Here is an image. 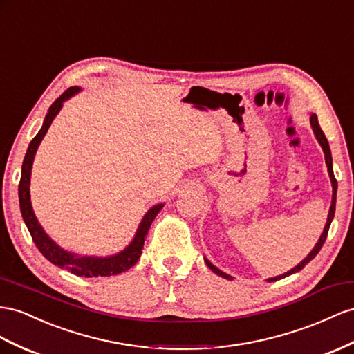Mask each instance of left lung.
I'll use <instances>...</instances> for the list:
<instances>
[{
    "label": "left lung",
    "instance_id": "1",
    "mask_svg": "<svg viewBox=\"0 0 354 354\" xmlns=\"http://www.w3.org/2000/svg\"><path fill=\"white\" fill-rule=\"evenodd\" d=\"M310 124H311V129H313V131H314V136H315L317 142L320 143V147H322V149H323V152H324L326 166H328L329 178H330V183H332V203H330V207H329L328 221H326V225H324V229H323L322 236L319 238V242L315 243V245H314V248L311 250L310 254H308V256L301 261V263L296 265L293 269H290L288 272H286V274H283V275H278V277H274V278H268V279H266L268 283H272V281H277V279L286 278V277L292 275V274H296V272H299L301 269H304V268H305L308 263H310V261H311L317 254H319V251L322 250V247H323V243H324L326 238H328V232H329V227H330V223H332V220H333V215H335V205H337V188H338V183H337V179H335L333 169H332V153H330V147H329V142H328V139H326V136H324L323 130L320 129V124H319V120H317V115H315V113H311V115H310ZM205 263L207 265V268H209L212 272H215L216 275H220V277H223V278H225V279H233V277H230V275H227V274H224L223 270H220L218 268L214 266V265L211 263V261L207 260V259H205Z\"/></svg>",
    "mask_w": 354,
    "mask_h": 354
}]
</instances>
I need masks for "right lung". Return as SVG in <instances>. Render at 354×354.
Wrapping results in <instances>:
<instances>
[{
  "label": "right lung",
  "mask_w": 354,
  "mask_h": 354,
  "mask_svg": "<svg viewBox=\"0 0 354 354\" xmlns=\"http://www.w3.org/2000/svg\"><path fill=\"white\" fill-rule=\"evenodd\" d=\"M77 93H80V88L71 86L66 91L64 94L58 97L55 102L52 103L46 116H44V121H43L40 131L35 134V138L30 142V147H28V149H26L25 158L22 162L21 183H19V205H21L22 218L31 233V238L35 243V247L39 248V251L50 261V263H53L61 269H67L68 272H71V274H75L77 277H86V278L111 277V275L122 274V272L129 270L131 266L138 263V260L142 256L145 238H147L148 230L151 227L153 218H156L157 214L162 209L165 203H158L156 206H152L151 209L145 214V216L142 218L139 227H138V232H136V234H134L133 241L122 251L116 252V254H113V256H106V257L79 256V254H76V252H71V251L61 248L58 243L53 239H50L49 234L44 232V229L41 227L39 220H37V216H35V214L32 211L31 196H30L31 169H32V162H34V156H35V152H37V148H39L40 142L43 140L44 134L48 133L52 121L55 120V116L61 111L62 104H64V102H67L68 98L76 95Z\"/></svg>",
  "instance_id": "right-lung-1"
}]
</instances>
